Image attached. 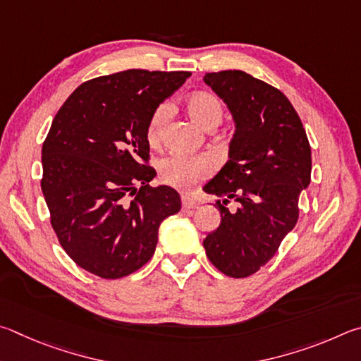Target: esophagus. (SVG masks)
<instances>
[{
    "label": "esophagus",
    "mask_w": 361,
    "mask_h": 361,
    "mask_svg": "<svg viewBox=\"0 0 361 361\" xmlns=\"http://www.w3.org/2000/svg\"><path fill=\"white\" fill-rule=\"evenodd\" d=\"M195 207H198V201H195L188 197H182V209L190 211V209H195Z\"/></svg>",
    "instance_id": "34e87169"
}]
</instances>
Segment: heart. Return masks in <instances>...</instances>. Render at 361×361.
<instances>
[{"instance_id": "1", "label": "heart", "mask_w": 361, "mask_h": 361, "mask_svg": "<svg viewBox=\"0 0 361 361\" xmlns=\"http://www.w3.org/2000/svg\"><path fill=\"white\" fill-rule=\"evenodd\" d=\"M188 116L201 128L214 130L224 120V106L211 93H193L185 101ZM169 106L160 104L152 112L147 123V139L150 144H158L161 139L164 123L168 120ZM161 179L166 184L180 190H190L198 182L204 180L214 171V160L209 157H190L184 154H173L163 158L158 164Z\"/></svg>"}]
</instances>
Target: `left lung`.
<instances>
[{"instance_id":"8db88e82","label":"left lung","mask_w":361,"mask_h":361,"mask_svg":"<svg viewBox=\"0 0 361 361\" xmlns=\"http://www.w3.org/2000/svg\"><path fill=\"white\" fill-rule=\"evenodd\" d=\"M204 82L235 122L228 161L204 185L216 195L220 225L204 238L206 255L230 277L264 267L298 220L311 182V145L295 107L281 90L239 69L207 73ZM233 199L236 212L228 209Z\"/></svg>"}]
</instances>
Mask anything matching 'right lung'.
<instances>
[{
  "instance_id": "right-lung-1",
  "label": "right lung",
  "mask_w": 361,
  "mask_h": 361,
  "mask_svg": "<svg viewBox=\"0 0 361 361\" xmlns=\"http://www.w3.org/2000/svg\"><path fill=\"white\" fill-rule=\"evenodd\" d=\"M192 73L128 69L69 94L42 144L41 188L66 254L103 279L135 273L154 255L158 228L180 211L168 185L150 187L147 123Z\"/></svg>"
}]
</instances>
